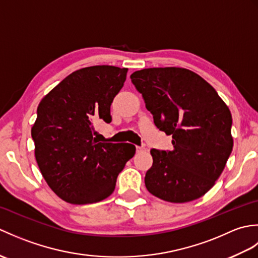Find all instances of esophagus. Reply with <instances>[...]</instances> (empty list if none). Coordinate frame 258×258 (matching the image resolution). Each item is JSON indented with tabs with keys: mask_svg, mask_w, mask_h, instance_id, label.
<instances>
[{
	"mask_svg": "<svg viewBox=\"0 0 258 258\" xmlns=\"http://www.w3.org/2000/svg\"><path fill=\"white\" fill-rule=\"evenodd\" d=\"M145 150V147H142V146H136V152L138 153H140V152H142V151H144Z\"/></svg>",
	"mask_w": 258,
	"mask_h": 258,
	"instance_id": "34e87169",
	"label": "esophagus"
}]
</instances>
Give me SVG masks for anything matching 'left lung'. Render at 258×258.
Masks as SVG:
<instances>
[{"label": "left lung", "mask_w": 258, "mask_h": 258, "mask_svg": "<svg viewBox=\"0 0 258 258\" xmlns=\"http://www.w3.org/2000/svg\"><path fill=\"white\" fill-rule=\"evenodd\" d=\"M131 80L157 128L173 139L172 151L151 150L147 190L171 203L200 199L221 176L233 150L228 106L211 84L186 69H144Z\"/></svg>", "instance_id": "left-lung-1"}]
</instances>
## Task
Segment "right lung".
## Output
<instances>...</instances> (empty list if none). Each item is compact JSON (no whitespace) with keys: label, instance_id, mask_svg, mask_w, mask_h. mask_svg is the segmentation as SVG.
<instances>
[{"label":"right lung","instance_id":"1","mask_svg":"<svg viewBox=\"0 0 258 258\" xmlns=\"http://www.w3.org/2000/svg\"><path fill=\"white\" fill-rule=\"evenodd\" d=\"M127 69L95 65L75 71L42 98L31 134L35 160L50 188L71 204H92L111 195L132 144L101 143L94 122L109 123L111 104Z\"/></svg>","mask_w":258,"mask_h":258}]
</instances>
